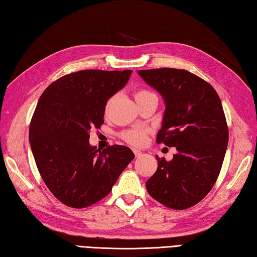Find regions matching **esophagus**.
I'll use <instances>...</instances> for the list:
<instances>
[{
  "mask_svg": "<svg viewBox=\"0 0 257 257\" xmlns=\"http://www.w3.org/2000/svg\"><path fill=\"white\" fill-rule=\"evenodd\" d=\"M134 154H135L136 157H138V158L143 156V152L139 151V150H136V149H134Z\"/></svg>",
  "mask_w": 257,
  "mask_h": 257,
  "instance_id": "obj_1",
  "label": "esophagus"
}]
</instances>
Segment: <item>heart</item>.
Segmentation results:
<instances>
[{"mask_svg":"<svg viewBox=\"0 0 257 257\" xmlns=\"http://www.w3.org/2000/svg\"><path fill=\"white\" fill-rule=\"evenodd\" d=\"M154 95L155 94H152V92H150L148 90L140 89V90H137L135 92V98H136V100H139V99H143V98L154 96ZM113 99H114V97L110 98V99L107 101L106 106H105L106 112H108L109 109H110L112 102H113ZM122 138L127 141V143L132 144L134 146H143L146 143L147 134L143 129H130L122 134Z\"/></svg>","mask_w":257,"mask_h":257,"instance_id":"heart-1","label":"heart"}]
</instances>
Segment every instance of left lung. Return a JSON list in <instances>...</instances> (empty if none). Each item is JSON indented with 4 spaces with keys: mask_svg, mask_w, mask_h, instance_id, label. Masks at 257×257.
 Here are the masks:
<instances>
[{
    "mask_svg": "<svg viewBox=\"0 0 257 257\" xmlns=\"http://www.w3.org/2000/svg\"><path fill=\"white\" fill-rule=\"evenodd\" d=\"M165 101L157 143L176 147L172 160L158 159L146 187L161 204L184 210L210 192L219 177L227 148L228 130L222 102L205 80L184 69L138 70Z\"/></svg>",
    "mask_w": 257,
    "mask_h": 257,
    "instance_id": "8db88e82",
    "label": "left lung"
}]
</instances>
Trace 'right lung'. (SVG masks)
Here are the masks:
<instances>
[{"label": "right lung", "mask_w": 257, "mask_h": 257, "mask_svg": "<svg viewBox=\"0 0 257 257\" xmlns=\"http://www.w3.org/2000/svg\"><path fill=\"white\" fill-rule=\"evenodd\" d=\"M133 70L87 69L63 76L40 97L30 125V145L41 177L70 207H86L110 192L135 155L114 145H89L91 128L103 123L105 106Z\"/></svg>", "instance_id": "1"}]
</instances>
